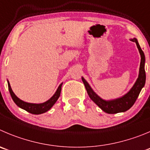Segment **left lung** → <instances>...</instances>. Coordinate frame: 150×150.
<instances>
[{"label":"left lung","instance_id":"left-lung-1","mask_svg":"<svg viewBox=\"0 0 150 150\" xmlns=\"http://www.w3.org/2000/svg\"><path fill=\"white\" fill-rule=\"evenodd\" d=\"M130 40L135 42L137 47L141 54V64H140L139 74L136 81L134 83L132 87L129 89L127 93L123 96L112 100H104L98 96L94 90L92 89L83 77H82V81L84 83L87 93L91 100L98 106L103 112L108 114H115L118 112H124L129 110L133 106L135 100L138 98L142 88L144 86L146 82V73H145V55L144 52L141 50L136 38L130 39Z\"/></svg>","mask_w":150,"mask_h":150}]
</instances>
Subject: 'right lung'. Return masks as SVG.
Wrapping results in <instances>:
<instances>
[{
    "label": "right lung",
    "mask_w": 150,
    "mask_h": 150,
    "mask_svg": "<svg viewBox=\"0 0 150 150\" xmlns=\"http://www.w3.org/2000/svg\"><path fill=\"white\" fill-rule=\"evenodd\" d=\"M8 86H9V90L10 92L11 97H12V100L15 103V104L19 107L20 108L23 109V110H26L28 112L32 113L34 115H39L44 113L46 112L49 111L52 107H53V105L56 103V101L58 100V98L60 97L61 92V86H62L63 83H61L58 87L56 92H54V94L47 101L43 102V103H28V102H25L23 100H21L20 98H18L15 94L12 91V88H11L10 83H9V81L7 80Z\"/></svg>",
    "instance_id": "add662e5"
}]
</instances>
